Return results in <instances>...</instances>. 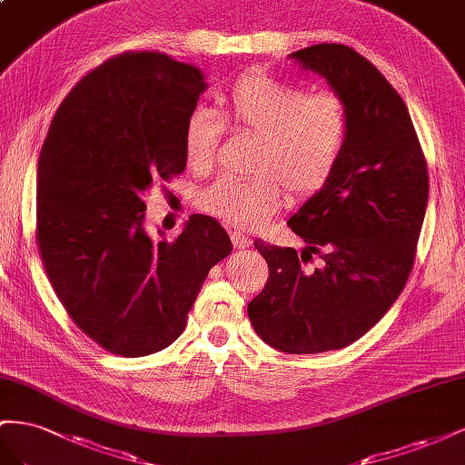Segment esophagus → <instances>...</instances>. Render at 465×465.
Instances as JSON below:
<instances>
[{"instance_id": "34e87169", "label": "esophagus", "mask_w": 465, "mask_h": 465, "mask_svg": "<svg viewBox=\"0 0 465 465\" xmlns=\"http://www.w3.org/2000/svg\"><path fill=\"white\" fill-rule=\"evenodd\" d=\"M230 237H232V243H233L237 249H247V247L251 245V240H249V237H247L245 233H242V232H232Z\"/></svg>"}]
</instances>
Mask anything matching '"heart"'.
<instances>
[{
    "label": "heart",
    "instance_id": "b5f03b06",
    "mask_svg": "<svg viewBox=\"0 0 465 465\" xmlns=\"http://www.w3.org/2000/svg\"><path fill=\"white\" fill-rule=\"evenodd\" d=\"M223 113L194 107L184 118L183 150L196 173L216 162L225 121L259 138L253 177H222L198 194V206L235 228L255 230L292 196H310L333 177L349 142L347 103L333 91L308 93L264 72L240 75L222 97Z\"/></svg>",
    "mask_w": 465,
    "mask_h": 465
}]
</instances>
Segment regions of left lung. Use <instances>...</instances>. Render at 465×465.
Here are the masks:
<instances>
[{
  "label": "left lung",
  "mask_w": 465,
  "mask_h": 465,
  "mask_svg": "<svg viewBox=\"0 0 465 465\" xmlns=\"http://www.w3.org/2000/svg\"><path fill=\"white\" fill-rule=\"evenodd\" d=\"M347 103L349 142L333 177L288 220L308 243L255 249L269 281L249 302L255 333L290 354L339 351L361 339L393 306L413 269L429 201L424 153L403 99L356 50L315 45L292 52ZM324 259L301 267L305 255Z\"/></svg>",
  "instance_id": "1"
}]
</instances>
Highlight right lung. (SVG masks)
Instances as JSON below:
<instances>
[{"mask_svg":"<svg viewBox=\"0 0 465 465\" xmlns=\"http://www.w3.org/2000/svg\"><path fill=\"white\" fill-rule=\"evenodd\" d=\"M203 72L162 52H124L89 72L58 107L38 157L36 243L74 323L128 358L169 347L208 271L232 253L218 220L193 214L167 240L142 201L187 167L184 118Z\"/></svg>","mask_w":465,"mask_h":465,"instance_id":"1","label":"right lung"}]
</instances>
